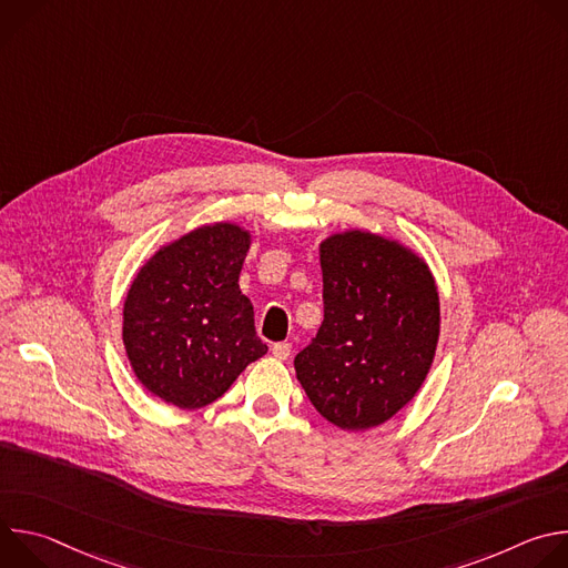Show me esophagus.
Instances as JSON below:
<instances>
[{"instance_id": "esophagus-1", "label": "esophagus", "mask_w": 568, "mask_h": 568, "mask_svg": "<svg viewBox=\"0 0 568 568\" xmlns=\"http://www.w3.org/2000/svg\"><path fill=\"white\" fill-rule=\"evenodd\" d=\"M290 353H292V346H290L287 342H278V344L272 346V355H274L278 362H285V359L290 357Z\"/></svg>"}]
</instances>
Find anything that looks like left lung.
I'll return each mask as SVG.
<instances>
[{
  "instance_id": "1",
  "label": "left lung",
  "mask_w": 568,
  "mask_h": 568,
  "mask_svg": "<svg viewBox=\"0 0 568 568\" xmlns=\"http://www.w3.org/2000/svg\"><path fill=\"white\" fill-rule=\"evenodd\" d=\"M323 323L294 357L314 409L346 432L384 425L416 397L436 357L440 298L425 258L348 229L321 240Z\"/></svg>"
}]
</instances>
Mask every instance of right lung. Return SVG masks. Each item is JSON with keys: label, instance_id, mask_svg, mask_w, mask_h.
<instances>
[{"label": "right lung", "instance_id": "obj_1", "mask_svg": "<svg viewBox=\"0 0 568 568\" xmlns=\"http://www.w3.org/2000/svg\"><path fill=\"white\" fill-rule=\"evenodd\" d=\"M252 231L197 226L159 247L123 303V346L141 386L178 409H202L267 353L237 278Z\"/></svg>", "mask_w": 568, "mask_h": 568}]
</instances>
